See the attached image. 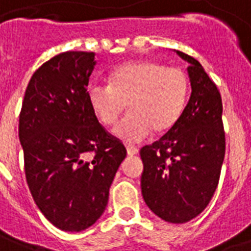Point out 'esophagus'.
Returning <instances> with one entry per match:
<instances>
[{
  "instance_id": "1",
  "label": "esophagus",
  "mask_w": 251,
  "mask_h": 251,
  "mask_svg": "<svg viewBox=\"0 0 251 251\" xmlns=\"http://www.w3.org/2000/svg\"><path fill=\"white\" fill-rule=\"evenodd\" d=\"M126 151H127V154H129V156H136L137 153H138V148L133 147V145H127V147H126Z\"/></svg>"
}]
</instances>
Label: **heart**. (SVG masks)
I'll use <instances>...</instances> for the list:
<instances>
[{
	"label": "heart",
	"instance_id": "obj_1",
	"mask_svg": "<svg viewBox=\"0 0 251 251\" xmlns=\"http://www.w3.org/2000/svg\"><path fill=\"white\" fill-rule=\"evenodd\" d=\"M109 86L90 84L88 103L104 126H114L127 109L130 114L115 129L125 140L141 141L153 130L165 134L184 111L189 93L187 74L156 60H131L111 71Z\"/></svg>",
	"mask_w": 251,
	"mask_h": 251
}]
</instances>
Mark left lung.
Listing matches in <instances>:
<instances>
[{
    "mask_svg": "<svg viewBox=\"0 0 251 251\" xmlns=\"http://www.w3.org/2000/svg\"><path fill=\"white\" fill-rule=\"evenodd\" d=\"M177 53L189 63L188 103L174 129L140 152L144 200L169 223L189 222L208 205L226 153L221 93L196 59Z\"/></svg>",
    "mask_w": 251,
    "mask_h": 251,
    "instance_id": "1",
    "label": "left lung"
}]
</instances>
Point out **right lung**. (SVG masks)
Instances as JSON below:
<instances>
[{
  "label": "right lung",
  "mask_w": 251,
  "mask_h": 251,
  "mask_svg": "<svg viewBox=\"0 0 251 251\" xmlns=\"http://www.w3.org/2000/svg\"><path fill=\"white\" fill-rule=\"evenodd\" d=\"M94 52L68 51L30 77L19 137L26 183L43 215L64 231L93 226L109 201L126 148L98 122L88 103Z\"/></svg>",
  "instance_id": "obj_1"
}]
</instances>
